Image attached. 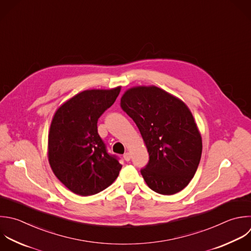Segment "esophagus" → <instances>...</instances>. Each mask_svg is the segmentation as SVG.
<instances>
[{
	"mask_svg": "<svg viewBox=\"0 0 251 251\" xmlns=\"http://www.w3.org/2000/svg\"><path fill=\"white\" fill-rule=\"evenodd\" d=\"M130 158H131V154H130L129 152H126V153L124 154V159H125L126 161H129Z\"/></svg>",
	"mask_w": 251,
	"mask_h": 251,
	"instance_id": "obj_1",
	"label": "esophagus"
}]
</instances>
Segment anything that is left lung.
<instances>
[{"label": "left lung", "mask_w": 251, "mask_h": 251, "mask_svg": "<svg viewBox=\"0 0 251 251\" xmlns=\"http://www.w3.org/2000/svg\"><path fill=\"white\" fill-rule=\"evenodd\" d=\"M121 107L136 124L149 153L140 171L147 185L164 195L182 190L202 153V138L188 107L154 85L127 89Z\"/></svg>", "instance_id": "obj_1"}]
</instances>
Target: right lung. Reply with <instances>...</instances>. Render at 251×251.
<instances>
[{"mask_svg": "<svg viewBox=\"0 0 251 251\" xmlns=\"http://www.w3.org/2000/svg\"><path fill=\"white\" fill-rule=\"evenodd\" d=\"M121 91L84 90L56 111L48 135V159L59 180L75 194L88 196L110 186L122 165L109 155L98 134L97 122Z\"/></svg>", "mask_w": 251, "mask_h": 251, "instance_id": "right-lung-1", "label": "right lung"}]
</instances>
